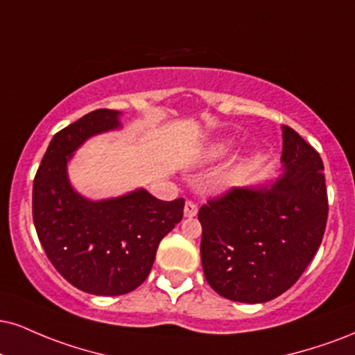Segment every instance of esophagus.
I'll use <instances>...</instances> for the list:
<instances>
[{
	"instance_id": "34e87169",
	"label": "esophagus",
	"mask_w": 355,
	"mask_h": 355,
	"mask_svg": "<svg viewBox=\"0 0 355 355\" xmlns=\"http://www.w3.org/2000/svg\"><path fill=\"white\" fill-rule=\"evenodd\" d=\"M196 213H198V207H196L193 202H187L185 208H183V215H185L187 218H193Z\"/></svg>"
}]
</instances>
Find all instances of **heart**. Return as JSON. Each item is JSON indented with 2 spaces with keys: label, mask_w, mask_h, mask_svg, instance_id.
<instances>
[{
  "label": "heart",
  "mask_w": 355,
  "mask_h": 355,
  "mask_svg": "<svg viewBox=\"0 0 355 355\" xmlns=\"http://www.w3.org/2000/svg\"><path fill=\"white\" fill-rule=\"evenodd\" d=\"M233 147H234V142L232 139L211 140V142H208L205 147L200 148L198 153L195 155L193 164L198 166H205V165H211L215 164V162L223 160L225 157L233 150ZM238 180H240V170H234V172L228 173L223 178L221 187H223V189H230V187H233Z\"/></svg>",
  "instance_id": "1"
}]
</instances>
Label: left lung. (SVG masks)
<instances>
[{
	"mask_svg": "<svg viewBox=\"0 0 355 355\" xmlns=\"http://www.w3.org/2000/svg\"><path fill=\"white\" fill-rule=\"evenodd\" d=\"M281 130L279 177L233 189L198 211L205 277L230 301L258 304L281 296L322 241L329 210L322 160L291 127Z\"/></svg>",
	"mask_w": 355,
	"mask_h": 355,
	"instance_id": "8db88e82",
	"label": "left lung"
}]
</instances>
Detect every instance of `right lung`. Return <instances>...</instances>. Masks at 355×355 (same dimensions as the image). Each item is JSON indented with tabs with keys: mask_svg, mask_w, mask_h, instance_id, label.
Wrapping results in <instances>:
<instances>
[{
	"mask_svg": "<svg viewBox=\"0 0 355 355\" xmlns=\"http://www.w3.org/2000/svg\"><path fill=\"white\" fill-rule=\"evenodd\" d=\"M117 129L121 112L99 109L58 132L33 185V220L49 261L72 286L96 296H121L144 283L185 205L183 198L162 202L145 189L91 200L72 187L67 165L74 152Z\"/></svg>",
	"mask_w": 355,
	"mask_h": 355,
	"instance_id": "add662e5",
	"label": "right lung"
}]
</instances>
